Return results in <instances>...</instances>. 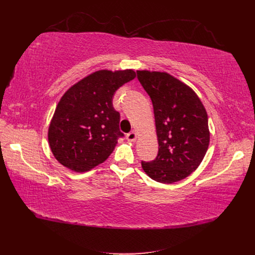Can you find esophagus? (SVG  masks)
I'll list each match as a JSON object with an SVG mask.
<instances>
[{"label": "esophagus", "mask_w": 255, "mask_h": 255, "mask_svg": "<svg viewBox=\"0 0 255 255\" xmlns=\"http://www.w3.org/2000/svg\"><path fill=\"white\" fill-rule=\"evenodd\" d=\"M126 138L128 141H134L136 139V133L134 131L129 132L128 134L126 135Z\"/></svg>", "instance_id": "1"}]
</instances>
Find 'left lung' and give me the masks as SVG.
Wrapping results in <instances>:
<instances>
[{
    "label": "left lung",
    "instance_id": "1",
    "mask_svg": "<svg viewBox=\"0 0 255 255\" xmlns=\"http://www.w3.org/2000/svg\"><path fill=\"white\" fill-rule=\"evenodd\" d=\"M153 104L158 154L141 161L144 172L163 184L181 181L193 172L207 153L208 115L188 86L165 72L136 71Z\"/></svg>",
    "mask_w": 255,
    "mask_h": 255
}]
</instances>
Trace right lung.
<instances>
[{"label": "right lung", "mask_w": 255, "mask_h": 255, "mask_svg": "<svg viewBox=\"0 0 255 255\" xmlns=\"http://www.w3.org/2000/svg\"><path fill=\"white\" fill-rule=\"evenodd\" d=\"M134 77L133 70H100L64 94L48 129L51 152L61 164L83 172L109 158L118 139L124 136L114 95Z\"/></svg>", "instance_id": "obj_1"}]
</instances>
